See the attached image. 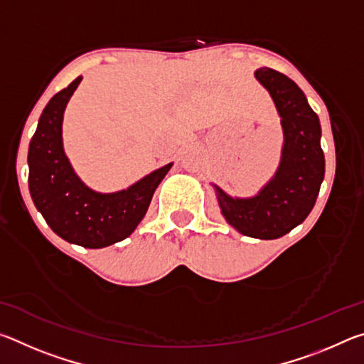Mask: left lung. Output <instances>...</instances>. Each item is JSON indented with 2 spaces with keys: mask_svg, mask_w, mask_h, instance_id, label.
<instances>
[{
  "mask_svg": "<svg viewBox=\"0 0 364 364\" xmlns=\"http://www.w3.org/2000/svg\"><path fill=\"white\" fill-rule=\"evenodd\" d=\"M255 78L273 97L281 117L284 144L274 176L247 199L215 186L225 220L244 236L278 239L299 226L315 207L324 180L321 125L297 83L278 70L262 67Z\"/></svg>",
  "mask_w": 364,
  "mask_h": 364,
  "instance_id": "obj_1",
  "label": "left lung"
}]
</instances>
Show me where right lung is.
Here are the masks:
<instances>
[{"mask_svg": "<svg viewBox=\"0 0 364 364\" xmlns=\"http://www.w3.org/2000/svg\"><path fill=\"white\" fill-rule=\"evenodd\" d=\"M80 82L82 77H77L43 110L28 146V189L35 207L59 237L86 249H102L136 230L173 164L117 193L102 194L86 186L73 171L63 146L64 110Z\"/></svg>", "mask_w": 364, "mask_h": 364, "instance_id": "right-lung-1", "label": "right lung"}]
</instances>
